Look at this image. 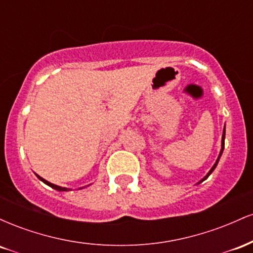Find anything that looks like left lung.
<instances>
[{
  "label": "left lung",
  "mask_w": 253,
  "mask_h": 253,
  "mask_svg": "<svg viewBox=\"0 0 253 253\" xmlns=\"http://www.w3.org/2000/svg\"><path fill=\"white\" fill-rule=\"evenodd\" d=\"M223 146H225V129H223V133H222V140H221V151H220V155H219V157H217V159H216L215 164H214V165H213V168H211V171H210V172H208V173H207V176H206V177H205V178H203L201 182H203V181H205V179H207V178H208V176H210V175H211V172H213V171H214V169H215V168H216V165H217V163H219V159H220V157H221V155H222V151H223ZM201 182H200V183H201Z\"/></svg>",
  "instance_id": "left-lung-1"
}]
</instances>
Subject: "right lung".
I'll return each instance as SVG.
<instances>
[{"label":"right lung","mask_w":253,"mask_h":253,"mask_svg":"<svg viewBox=\"0 0 253 253\" xmlns=\"http://www.w3.org/2000/svg\"><path fill=\"white\" fill-rule=\"evenodd\" d=\"M37 177H38V178H39V179H40V181H42L43 183H46V184H47V185H50V187H51V188H53V189H56V190H59V191H68V190H69V189H68V188L58 187V185H56V184H53V183H50V182H47V181H46V179H43V178H42V177H40L39 175H37Z\"/></svg>","instance_id":"add662e5"}]
</instances>
